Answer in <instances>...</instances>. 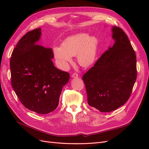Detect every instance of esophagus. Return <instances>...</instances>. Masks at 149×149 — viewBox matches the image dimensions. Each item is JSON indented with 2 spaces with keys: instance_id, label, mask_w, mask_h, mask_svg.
<instances>
[{
  "instance_id": "1",
  "label": "esophagus",
  "mask_w": 149,
  "mask_h": 149,
  "mask_svg": "<svg viewBox=\"0 0 149 149\" xmlns=\"http://www.w3.org/2000/svg\"><path fill=\"white\" fill-rule=\"evenodd\" d=\"M78 77V74L76 73H73L71 75V78H77Z\"/></svg>"
}]
</instances>
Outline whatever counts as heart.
<instances>
[{"label": "heart", "instance_id": "b5f03b06", "mask_svg": "<svg viewBox=\"0 0 149 149\" xmlns=\"http://www.w3.org/2000/svg\"><path fill=\"white\" fill-rule=\"evenodd\" d=\"M100 40L96 36L87 33L74 35L67 38L61 47H55V57L63 68L72 61V56H77L79 65L84 68L92 66L96 60Z\"/></svg>", "mask_w": 149, "mask_h": 149}]
</instances>
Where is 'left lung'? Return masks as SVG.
Returning a JSON list of instances; mask_svg holds the SVG:
<instances>
[{
	"label": "left lung",
	"instance_id": "8db88e82",
	"mask_svg": "<svg viewBox=\"0 0 149 149\" xmlns=\"http://www.w3.org/2000/svg\"><path fill=\"white\" fill-rule=\"evenodd\" d=\"M111 31L114 45L82 78L88 104L102 112L124 105L137 78L136 56L127 36L115 26Z\"/></svg>",
	"mask_w": 149,
	"mask_h": 149
}]
</instances>
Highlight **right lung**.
<instances>
[{"label": "right lung", "instance_id": "right-lung-1", "mask_svg": "<svg viewBox=\"0 0 149 149\" xmlns=\"http://www.w3.org/2000/svg\"><path fill=\"white\" fill-rule=\"evenodd\" d=\"M41 35L39 28L22 37L12 53L10 67L12 88L22 104L47 114L58 107L70 74L54 66L52 48L38 45Z\"/></svg>", "mask_w": 149, "mask_h": 149}]
</instances>
